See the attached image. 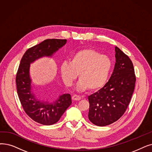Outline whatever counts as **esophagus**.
<instances>
[{
    "label": "esophagus",
    "instance_id": "34e87169",
    "mask_svg": "<svg viewBox=\"0 0 152 152\" xmlns=\"http://www.w3.org/2000/svg\"><path fill=\"white\" fill-rule=\"evenodd\" d=\"M81 97H80V96H77V95H73L72 96V99L73 100V101H80V100H81Z\"/></svg>",
    "mask_w": 152,
    "mask_h": 152
}]
</instances>
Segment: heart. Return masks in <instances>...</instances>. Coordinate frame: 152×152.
<instances>
[{
    "instance_id": "1",
    "label": "heart",
    "mask_w": 152,
    "mask_h": 152,
    "mask_svg": "<svg viewBox=\"0 0 152 152\" xmlns=\"http://www.w3.org/2000/svg\"><path fill=\"white\" fill-rule=\"evenodd\" d=\"M110 59L93 49L77 51L60 67L61 77L67 86H71L79 75L78 88L91 92L97 91L107 83L112 69Z\"/></svg>"
}]
</instances>
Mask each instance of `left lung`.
<instances>
[{
  "label": "left lung",
  "instance_id": "obj_1",
  "mask_svg": "<svg viewBox=\"0 0 152 152\" xmlns=\"http://www.w3.org/2000/svg\"><path fill=\"white\" fill-rule=\"evenodd\" d=\"M115 64L104 86L88 96L89 121L97 126L117 121L126 111L135 88L136 77L129 57L115 47Z\"/></svg>",
  "mask_w": 152,
  "mask_h": 152
}]
</instances>
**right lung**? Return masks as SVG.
<instances>
[{"instance_id": "right-lung-1", "label": "right lung", "mask_w": 152, "mask_h": 152, "mask_svg": "<svg viewBox=\"0 0 152 152\" xmlns=\"http://www.w3.org/2000/svg\"><path fill=\"white\" fill-rule=\"evenodd\" d=\"M66 43V39H47L28 48L21 59L16 75L17 94L23 110L32 120L43 125H53L60 120L71 104V97L69 94H64L53 103L38 100L31 91L30 64L42 56H51Z\"/></svg>"}]
</instances>
